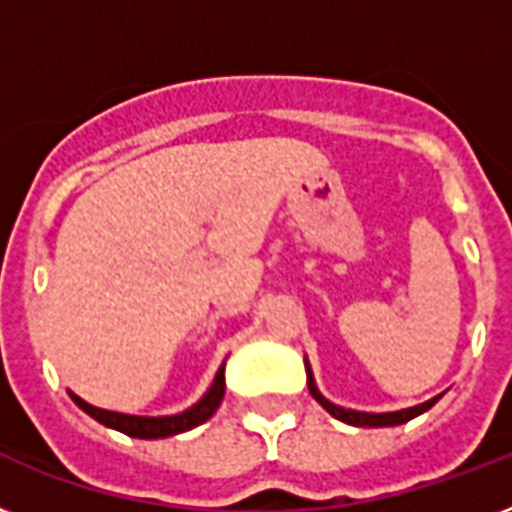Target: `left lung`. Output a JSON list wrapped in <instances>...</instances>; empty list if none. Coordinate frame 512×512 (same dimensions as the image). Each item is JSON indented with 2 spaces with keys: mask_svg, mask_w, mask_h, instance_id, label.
Returning a JSON list of instances; mask_svg holds the SVG:
<instances>
[{
  "mask_svg": "<svg viewBox=\"0 0 512 512\" xmlns=\"http://www.w3.org/2000/svg\"><path fill=\"white\" fill-rule=\"evenodd\" d=\"M305 374H308V390H311V396L319 401L324 409H327L335 420L348 422V425H356V428H393V425H404V422L414 420V417H420L422 412H428L430 406L436 404L438 398L444 396H433L428 401H422L417 406H409V409H398V412H356V409H345V406L332 404L329 398L321 396V390L316 388V380H313V369L308 364V358H305Z\"/></svg>",
  "mask_w": 512,
  "mask_h": 512,
  "instance_id": "left-lung-1",
  "label": "left lung"
}]
</instances>
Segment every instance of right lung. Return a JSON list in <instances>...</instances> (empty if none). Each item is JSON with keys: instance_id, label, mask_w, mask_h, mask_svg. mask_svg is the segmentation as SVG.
<instances>
[{"instance_id": "obj_1", "label": "right lung", "mask_w": 512, "mask_h": 512, "mask_svg": "<svg viewBox=\"0 0 512 512\" xmlns=\"http://www.w3.org/2000/svg\"><path fill=\"white\" fill-rule=\"evenodd\" d=\"M68 396L74 401L82 412H87L92 420H98L100 425L106 428H114L124 436L132 438H170L177 436V433H185V430L196 428L201 422H207L212 414L217 412V406L225 396V361L223 366L217 369L215 380L207 388V393L196 401L193 406L183 409L177 414H162V417H140V414H122V412H111V409H100V406L87 404L84 398H79L74 390H68Z\"/></svg>"}]
</instances>
